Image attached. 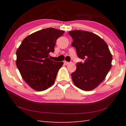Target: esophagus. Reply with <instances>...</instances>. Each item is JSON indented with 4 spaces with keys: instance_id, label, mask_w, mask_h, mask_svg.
I'll list each match as a JSON object with an SVG mask.
<instances>
[{
    "instance_id": "1",
    "label": "esophagus",
    "mask_w": 126,
    "mask_h": 126,
    "mask_svg": "<svg viewBox=\"0 0 126 126\" xmlns=\"http://www.w3.org/2000/svg\"><path fill=\"white\" fill-rule=\"evenodd\" d=\"M64 63L65 64H69V63H69V62H66V61H64Z\"/></svg>"
}]
</instances>
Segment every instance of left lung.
<instances>
[{"label": "left lung", "instance_id": "1", "mask_svg": "<svg viewBox=\"0 0 126 126\" xmlns=\"http://www.w3.org/2000/svg\"><path fill=\"white\" fill-rule=\"evenodd\" d=\"M68 33L73 38L71 45L76 48L77 56L83 60L77 63L72 79L79 89L92 90L103 82L111 68L112 55L108 45L89 31L74 30Z\"/></svg>", "mask_w": 126, "mask_h": 126}]
</instances>
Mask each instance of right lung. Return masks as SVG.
<instances>
[{"label": "right lung", "instance_id": "obj_1", "mask_svg": "<svg viewBox=\"0 0 126 126\" xmlns=\"http://www.w3.org/2000/svg\"><path fill=\"white\" fill-rule=\"evenodd\" d=\"M64 31L50 28L36 31L24 39L16 55V65L22 78L37 91L47 89L54 83L63 62L49 58L54 52L56 40Z\"/></svg>", "mask_w": 126, "mask_h": 126}]
</instances>
